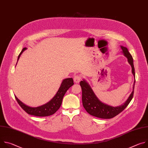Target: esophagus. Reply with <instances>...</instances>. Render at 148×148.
Masks as SVG:
<instances>
[{"instance_id":"esophagus-1","label":"esophagus","mask_w":148,"mask_h":148,"mask_svg":"<svg viewBox=\"0 0 148 148\" xmlns=\"http://www.w3.org/2000/svg\"><path fill=\"white\" fill-rule=\"evenodd\" d=\"M81 79V77L80 75H75L74 77V82H75V83H79V82L80 81Z\"/></svg>"}]
</instances>
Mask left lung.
<instances>
[{"instance_id": "obj_1", "label": "left lung", "mask_w": 148, "mask_h": 148, "mask_svg": "<svg viewBox=\"0 0 148 148\" xmlns=\"http://www.w3.org/2000/svg\"><path fill=\"white\" fill-rule=\"evenodd\" d=\"M123 55L128 58V61L132 67V73L134 76H135V69L134 66L133 58L128 51V49L121 46ZM135 80L133 86V91L129 98L123 104L119 107H112L100 101L97 97L89 84L85 80L81 81L79 85L82 90V101L84 108L90 115L97 118L102 119H111L121 113L128 106L134 96V91Z\"/></svg>"}]
</instances>
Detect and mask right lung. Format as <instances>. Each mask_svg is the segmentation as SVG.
Instances as JSON below:
<instances>
[{
    "label": "right lung",
    "instance_id": "right-lung-1",
    "mask_svg": "<svg viewBox=\"0 0 148 148\" xmlns=\"http://www.w3.org/2000/svg\"><path fill=\"white\" fill-rule=\"evenodd\" d=\"M27 49L25 47L22 49L18 56L17 61L22 53ZM16 63V64H17ZM74 85V81L72 78H66L62 81L61 86L54 97L47 103L37 107H29L20 101L16 96L15 98L22 108L28 114L36 116H47L54 114L60 107L62 98L67 91Z\"/></svg>",
    "mask_w": 148,
    "mask_h": 148
}]
</instances>
